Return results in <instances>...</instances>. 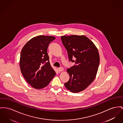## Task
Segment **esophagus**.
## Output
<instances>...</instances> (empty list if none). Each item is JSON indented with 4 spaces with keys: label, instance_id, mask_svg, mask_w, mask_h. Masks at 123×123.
<instances>
[{
    "label": "esophagus",
    "instance_id": "obj_1",
    "mask_svg": "<svg viewBox=\"0 0 123 123\" xmlns=\"http://www.w3.org/2000/svg\"><path fill=\"white\" fill-rule=\"evenodd\" d=\"M58 72H62V71H64V69H63V68H62V67L58 68Z\"/></svg>",
    "mask_w": 123,
    "mask_h": 123
}]
</instances>
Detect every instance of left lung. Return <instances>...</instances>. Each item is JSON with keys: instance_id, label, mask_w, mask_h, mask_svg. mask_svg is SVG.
<instances>
[{"instance_id": "8db88e82", "label": "left lung", "mask_w": 123, "mask_h": 123, "mask_svg": "<svg viewBox=\"0 0 123 123\" xmlns=\"http://www.w3.org/2000/svg\"><path fill=\"white\" fill-rule=\"evenodd\" d=\"M61 38L70 61L75 62L74 65L67 69L70 78L65 86L72 92H79L86 89L96 78L100 61L98 51L94 43L84 35L62 36Z\"/></svg>"}]
</instances>
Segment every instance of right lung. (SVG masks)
<instances>
[{
  "label": "right lung",
  "instance_id": "obj_1",
  "mask_svg": "<svg viewBox=\"0 0 123 123\" xmlns=\"http://www.w3.org/2000/svg\"><path fill=\"white\" fill-rule=\"evenodd\" d=\"M55 37L40 35L31 39L22 48L19 65L27 82L37 89L46 86L56 72L51 66L47 48Z\"/></svg>",
  "mask_w": 123,
  "mask_h": 123
}]
</instances>
